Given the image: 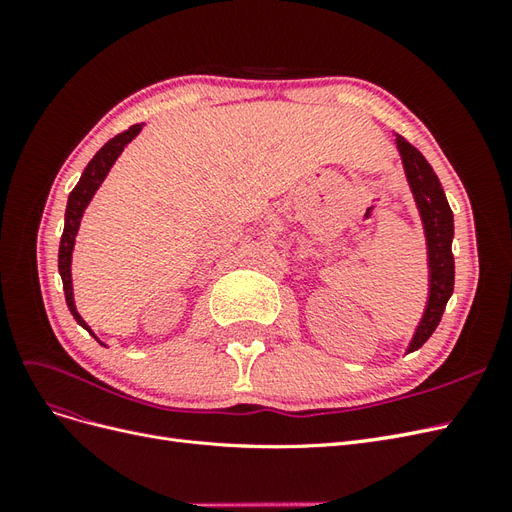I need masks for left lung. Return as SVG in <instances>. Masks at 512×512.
Listing matches in <instances>:
<instances>
[{
	"mask_svg": "<svg viewBox=\"0 0 512 512\" xmlns=\"http://www.w3.org/2000/svg\"><path fill=\"white\" fill-rule=\"evenodd\" d=\"M395 147L399 151L401 164L410 185L414 205L421 215L425 247H427V301L423 316L418 320L412 333L408 352L421 348L431 333L438 329L444 307L451 299L455 286V258H453V237L455 220L448 207L446 194L438 175L433 173L423 153L412 147L404 136L395 134Z\"/></svg>",
	"mask_w": 512,
	"mask_h": 512,
	"instance_id": "obj_1",
	"label": "left lung"
}]
</instances>
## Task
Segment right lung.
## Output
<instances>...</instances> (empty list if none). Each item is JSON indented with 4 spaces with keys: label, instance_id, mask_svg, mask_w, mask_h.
<instances>
[{
    "label": "right lung",
    "instance_id": "obj_1",
    "mask_svg": "<svg viewBox=\"0 0 512 512\" xmlns=\"http://www.w3.org/2000/svg\"><path fill=\"white\" fill-rule=\"evenodd\" d=\"M143 128H145V123H136V126L128 128L126 132H121L115 138H111V141H108L96 153V156L91 158V162L83 170L79 183L74 185V190L68 196L66 220H64V235H61V241H59V275H61V282H64L66 303H68L70 314L74 316V320L79 322L81 327L91 337H96V342L100 346H104V348H106V344L102 342V339L94 331H91L89 324L79 314V309H76L74 286H72V254H74L76 235H79V228H81V220H83V215H85V209L91 203V198H94L96 192L100 190V185L104 183L106 175L111 173V168H113V164L117 162V158L123 153V149H126L138 134H141Z\"/></svg>",
    "mask_w": 512,
    "mask_h": 512
}]
</instances>
